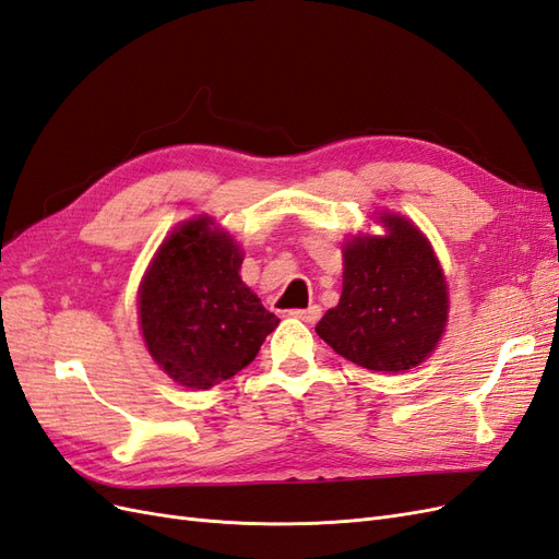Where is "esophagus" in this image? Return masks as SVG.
<instances>
[{"label": "esophagus", "instance_id": "1", "mask_svg": "<svg viewBox=\"0 0 559 559\" xmlns=\"http://www.w3.org/2000/svg\"><path fill=\"white\" fill-rule=\"evenodd\" d=\"M290 316H293V318H299V321H305V323H316L318 318H321V307L311 305L309 309H293Z\"/></svg>", "mask_w": 559, "mask_h": 559}]
</instances>
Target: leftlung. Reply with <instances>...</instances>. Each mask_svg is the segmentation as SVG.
Segmentation results:
<instances>
[{
	"label": "left lung",
	"instance_id": "1",
	"mask_svg": "<svg viewBox=\"0 0 559 559\" xmlns=\"http://www.w3.org/2000/svg\"><path fill=\"white\" fill-rule=\"evenodd\" d=\"M384 236L344 243L340 305L316 325L340 356L374 372L424 362L448 325V281L428 238L409 219L384 213Z\"/></svg>",
	"mask_w": 559,
	"mask_h": 559
}]
</instances>
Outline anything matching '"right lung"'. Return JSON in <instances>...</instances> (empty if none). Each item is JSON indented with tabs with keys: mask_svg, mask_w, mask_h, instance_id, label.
Segmentation results:
<instances>
[{
	"mask_svg": "<svg viewBox=\"0 0 559 559\" xmlns=\"http://www.w3.org/2000/svg\"><path fill=\"white\" fill-rule=\"evenodd\" d=\"M243 252L211 217L175 227L138 293L150 356L187 389H211L258 356L281 323L241 281Z\"/></svg>",
	"mask_w": 559,
	"mask_h": 559,
	"instance_id": "add662e5",
	"label": "right lung"
}]
</instances>
